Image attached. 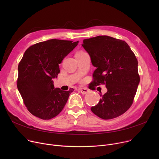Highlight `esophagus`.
Masks as SVG:
<instances>
[{"label": "esophagus", "instance_id": "34e87169", "mask_svg": "<svg viewBox=\"0 0 159 159\" xmlns=\"http://www.w3.org/2000/svg\"><path fill=\"white\" fill-rule=\"evenodd\" d=\"M79 90H80V93H81L82 94H83V95H85V94L88 93L89 92V91L88 89L85 88H80Z\"/></svg>", "mask_w": 159, "mask_h": 159}]
</instances>
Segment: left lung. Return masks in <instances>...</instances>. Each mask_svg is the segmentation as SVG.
Instances as JSON below:
<instances>
[{
	"label": "left lung",
	"instance_id": "obj_1",
	"mask_svg": "<svg viewBox=\"0 0 159 159\" xmlns=\"http://www.w3.org/2000/svg\"><path fill=\"white\" fill-rule=\"evenodd\" d=\"M82 46L96 68L90 87L104 84L107 89L91 111L102 119L121 115L131 106L140 82L135 54L125 41L106 35L84 39Z\"/></svg>",
	"mask_w": 159,
	"mask_h": 159
}]
</instances>
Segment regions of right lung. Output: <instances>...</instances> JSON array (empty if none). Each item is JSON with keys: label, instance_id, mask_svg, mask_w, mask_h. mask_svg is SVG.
<instances>
[{"label": "right lung", "instance_id": "1", "mask_svg": "<svg viewBox=\"0 0 159 159\" xmlns=\"http://www.w3.org/2000/svg\"><path fill=\"white\" fill-rule=\"evenodd\" d=\"M79 41L50 39L30 46L18 66L17 88L28 111L41 119H51L63 110L70 93L54 87L59 66Z\"/></svg>", "mask_w": 159, "mask_h": 159}]
</instances>
